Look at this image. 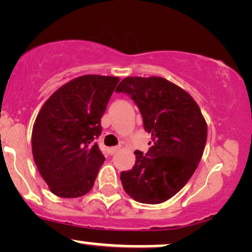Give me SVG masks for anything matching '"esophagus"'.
<instances>
[{"label": "esophagus", "instance_id": "esophagus-1", "mask_svg": "<svg viewBox=\"0 0 252 252\" xmlns=\"http://www.w3.org/2000/svg\"><path fill=\"white\" fill-rule=\"evenodd\" d=\"M120 149V147L119 146H117V147H111V148H109L108 149V151H109V154L110 155H115L117 151H118Z\"/></svg>", "mask_w": 252, "mask_h": 252}]
</instances>
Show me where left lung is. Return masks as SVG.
I'll use <instances>...</instances> for the list:
<instances>
[{"mask_svg": "<svg viewBox=\"0 0 252 252\" xmlns=\"http://www.w3.org/2000/svg\"><path fill=\"white\" fill-rule=\"evenodd\" d=\"M117 93L133 99L151 134L146 155L136 150L132 170L120 173L130 197L144 204H159L174 196L197 168L208 127L194 98L160 77H127Z\"/></svg>", "mask_w": 252, "mask_h": 252, "instance_id": "obj_1", "label": "left lung"}]
</instances>
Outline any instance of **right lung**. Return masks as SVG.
Listing matches in <instances>:
<instances>
[{
  "instance_id": "add662e5",
  "label": "right lung",
  "mask_w": 252,
  "mask_h": 252,
  "mask_svg": "<svg viewBox=\"0 0 252 252\" xmlns=\"http://www.w3.org/2000/svg\"><path fill=\"white\" fill-rule=\"evenodd\" d=\"M119 79L82 75L57 89L41 108L32 132L37 170L55 195L80 197L94 186L105 160L96 140Z\"/></svg>"
}]
</instances>
